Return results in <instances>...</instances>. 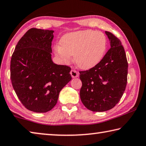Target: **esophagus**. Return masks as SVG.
I'll return each instance as SVG.
<instances>
[{
    "label": "esophagus",
    "mask_w": 146,
    "mask_h": 146,
    "mask_svg": "<svg viewBox=\"0 0 146 146\" xmlns=\"http://www.w3.org/2000/svg\"><path fill=\"white\" fill-rule=\"evenodd\" d=\"M70 74L72 78H77L79 76V73L75 70H71L70 71Z\"/></svg>",
    "instance_id": "1"
}]
</instances>
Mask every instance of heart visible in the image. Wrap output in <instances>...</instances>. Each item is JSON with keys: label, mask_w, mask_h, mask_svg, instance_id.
<instances>
[{"label": "heart", "mask_w": 146, "mask_h": 146, "mask_svg": "<svg viewBox=\"0 0 146 146\" xmlns=\"http://www.w3.org/2000/svg\"><path fill=\"white\" fill-rule=\"evenodd\" d=\"M107 38L104 33L92 30L78 31L64 35L60 46H55V52L63 63L68 64L74 56L78 67L88 70L102 60L107 49Z\"/></svg>", "instance_id": "heart-1"}]
</instances>
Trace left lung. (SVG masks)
<instances>
[{
    "instance_id": "obj_1",
    "label": "left lung",
    "mask_w": 146,
    "mask_h": 146,
    "mask_svg": "<svg viewBox=\"0 0 146 146\" xmlns=\"http://www.w3.org/2000/svg\"><path fill=\"white\" fill-rule=\"evenodd\" d=\"M106 33L111 48L98 64L80 71L81 100L85 107L94 112L113 109L123 96L127 82L128 63L121 42L112 33L106 31Z\"/></svg>"
}]
</instances>
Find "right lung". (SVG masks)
<instances>
[{
	"mask_svg": "<svg viewBox=\"0 0 146 146\" xmlns=\"http://www.w3.org/2000/svg\"><path fill=\"white\" fill-rule=\"evenodd\" d=\"M54 32L31 28L19 40L11 58L13 89L23 106L35 113L50 111L72 80L70 67L52 60Z\"/></svg>",
	"mask_w": 146,
	"mask_h": 146,
	"instance_id": "right-lung-1",
	"label": "right lung"
}]
</instances>
